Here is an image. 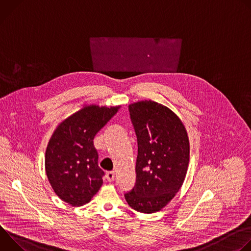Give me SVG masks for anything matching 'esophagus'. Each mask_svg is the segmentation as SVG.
<instances>
[{"label":"esophagus","mask_w":251,"mask_h":251,"mask_svg":"<svg viewBox=\"0 0 251 251\" xmlns=\"http://www.w3.org/2000/svg\"><path fill=\"white\" fill-rule=\"evenodd\" d=\"M115 177V173L114 172H108L106 174V178L108 182H113Z\"/></svg>","instance_id":"1"}]
</instances>
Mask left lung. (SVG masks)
Segmentation results:
<instances>
[{"label": "left lung", "mask_w": 251, "mask_h": 251, "mask_svg": "<svg viewBox=\"0 0 251 251\" xmlns=\"http://www.w3.org/2000/svg\"><path fill=\"white\" fill-rule=\"evenodd\" d=\"M138 143L136 183L124 194L135 210L162 209L181 189L190 161L186 128L173 111L152 100L129 105Z\"/></svg>", "instance_id": "8db88e82"}]
</instances>
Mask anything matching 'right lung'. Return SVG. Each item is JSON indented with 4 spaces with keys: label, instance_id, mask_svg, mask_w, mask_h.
Masks as SVG:
<instances>
[{
    "label": "right lung",
    "instance_id": "1",
    "mask_svg": "<svg viewBox=\"0 0 251 251\" xmlns=\"http://www.w3.org/2000/svg\"><path fill=\"white\" fill-rule=\"evenodd\" d=\"M119 107L90 105L62 121L46 151V172L54 193L71 205L90 201L103 184L93 145L95 135Z\"/></svg>",
    "mask_w": 251,
    "mask_h": 251
}]
</instances>
